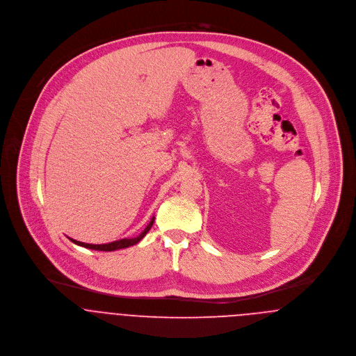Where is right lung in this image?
Returning <instances> with one entry per match:
<instances>
[{
    "mask_svg": "<svg viewBox=\"0 0 356 356\" xmlns=\"http://www.w3.org/2000/svg\"><path fill=\"white\" fill-rule=\"evenodd\" d=\"M153 222H154V216L151 219L149 225L144 229V232L136 237V238H123V240H119V241H113V243H108V244H86V243H81V241H76V240H72L70 238L74 244L76 245H81V247H85V248H89V250H95V251H116V250H122V248H129L131 245H136L137 243H140L144 236L149 232V229L152 227Z\"/></svg>",
    "mask_w": 356,
    "mask_h": 356,
    "instance_id": "1",
    "label": "right lung"
}]
</instances>
